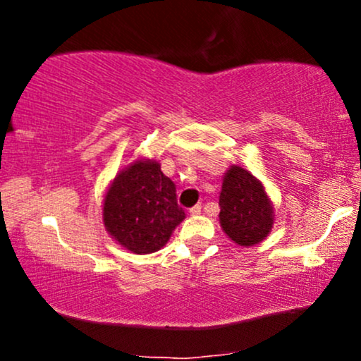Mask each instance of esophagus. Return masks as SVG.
Masks as SVG:
<instances>
[{"mask_svg": "<svg viewBox=\"0 0 361 361\" xmlns=\"http://www.w3.org/2000/svg\"><path fill=\"white\" fill-rule=\"evenodd\" d=\"M200 212H202V205H200V204L193 205L192 209H190V214H192V215H198Z\"/></svg>", "mask_w": 361, "mask_h": 361, "instance_id": "obj_1", "label": "esophagus"}]
</instances>
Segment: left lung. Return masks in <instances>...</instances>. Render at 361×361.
Returning <instances> with one entry per match:
<instances>
[{
	"label": "left lung",
	"mask_w": 361,
	"mask_h": 361,
	"mask_svg": "<svg viewBox=\"0 0 361 361\" xmlns=\"http://www.w3.org/2000/svg\"><path fill=\"white\" fill-rule=\"evenodd\" d=\"M224 233L241 246H252L270 234L273 209L263 185L244 168L233 166L224 176L221 198Z\"/></svg>",
	"instance_id": "1"
}]
</instances>
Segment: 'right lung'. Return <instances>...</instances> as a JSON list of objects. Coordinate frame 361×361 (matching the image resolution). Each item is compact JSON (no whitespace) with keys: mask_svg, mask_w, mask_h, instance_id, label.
<instances>
[{"mask_svg":"<svg viewBox=\"0 0 361 361\" xmlns=\"http://www.w3.org/2000/svg\"><path fill=\"white\" fill-rule=\"evenodd\" d=\"M183 219L176 186L156 161H137L118 173L103 204L106 231L137 255L161 250Z\"/></svg>","mask_w":361,"mask_h":361,"instance_id":"obj_1","label":"right lung"}]
</instances>
